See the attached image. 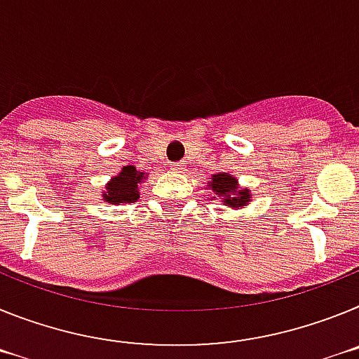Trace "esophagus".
Here are the masks:
<instances>
[{
    "instance_id": "obj_1",
    "label": "esophagus",
    "mask_w": 359,
    "mask_h": 359,
    "mask_svg": "<svg viewBox=\"0 0 359 359\" xmlns=\"http://www.w3.org/2000/svg\"><path fill=\"white\" fill-rule=\"evenodd\" d=\"M171 170L177 171V173H182L184 164H182V162H171Z\"/></svg>"
}]
</instances>
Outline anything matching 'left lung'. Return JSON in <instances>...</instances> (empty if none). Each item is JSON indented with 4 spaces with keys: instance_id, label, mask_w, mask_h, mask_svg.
<instances>
[{
    "instance_id": "8db88e82",
    "label": "left lung",
    "mask_w": 359,
    "mask_h": 359,
    "mask_svg": "<svg viewBox=\"0 0 359 359\" xmlns=\"http://www.w3.org/2000/svg\"><path fill=\"white\" fill-rule=\"evenodd\" d=\"M210 186L215 195L224 197V202L227 205H233V208H240V205L248 204L249 198H251L248 189H238L236 179H233L231 175H226V173L213 175Z\"/></svg>"
}]
</instances>
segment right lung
I'll return each instance as SVG.
<instances>
[{
	"label": "right lung",
	"mask_w": 359,
	"mask_h": 359,
	"mask_svg": "<svg viewBox=\"0 0 359 359\" xmlns=\"http://www.w3.org/2000/svg\"><path fill=\"white\" fill-rule=\"evenodd\" d=\"M142 177H144V173H139L133 166H124L119 175L111 179V182L106 186L102 198L110 204L135 202L139 198L137 184L141 182Z\"/></svg>",
	"instance_id": "add662e5"
}]
</instances>
